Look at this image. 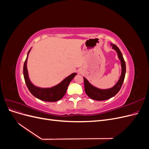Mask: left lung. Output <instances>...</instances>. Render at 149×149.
<instances>
[{
    "mask_svg": "<svg viewBox=\"0 0 149 149\" xmlns=\"http://www.w3.org/2000/svg\"><path fill=\"white\" fill-rule=\"evenodd\" d=\"M111 45L112 46V48L116 49L117 53H118L119 58L121 61L122 74L120 76V78L118 81V82L117 83V84L113 88L108 89H100L94 87L91 84H90V83L88 81V80L86 79L85 78H83L85 92L90 98L93 99L94 100L104 101L109 100V99L114 96L119 91V90L120 89L122 85H123L124 82L126 70L125 63L124 59L119 48L114 44H111Z\"/></svg>",
    "mask_w": 149,
    "mask_h": 149,
    "instance_id": "obj_1",
    "label": "left lung"
}]
</instances>
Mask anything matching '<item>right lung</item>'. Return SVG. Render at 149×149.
<instances>
[{"label":"right lung","instance_id":"add662e5","mask_svg":"<svg viewBox=\"0 0 149 149\" xmlns=\"http://www.w3.org/2000/svg\"><path fill=\"white\" fill-rule=\"evenodd\" d=\"M30 50L28 52L27 57H26V60L24 62L23 69L25 81L26 86H27L29 90V91L35 97H37L42 101L47 102H55L61 100V99L65 96L68 86V85L70 83L71 81V80L73 79V78L76 76V73H74L73 74H71L69 76H68L67 78H66L59 84H58L53 88L42 89L35 87V86L33 85L32 83L30 82V81L29 78L27 68H26V61H27L28 55L30 52Z\"/></svg>","mask_w":149,"mask_h":149}]
</instances>
